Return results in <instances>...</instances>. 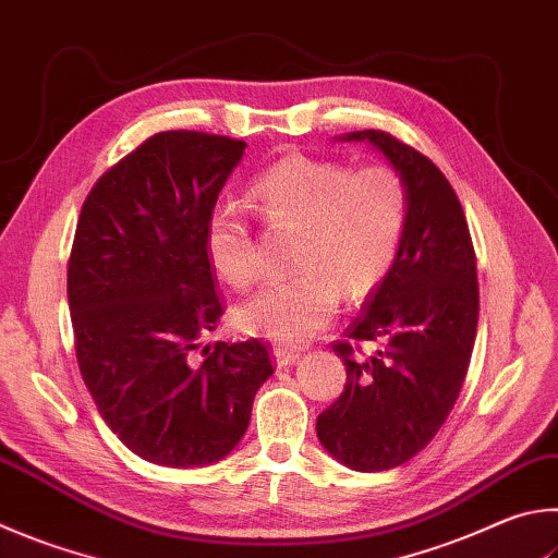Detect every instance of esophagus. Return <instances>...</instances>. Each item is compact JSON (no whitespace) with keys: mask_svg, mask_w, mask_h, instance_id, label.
Masks as SVG:
<instances>
[{"mask_svg":"<svg viewBox=\"0 0 558 558\" xmlns=\"http://www.w3.org/2000/svg\"><path fill=\"white\" fill-rule=\"evenodd\" d=\"M272 353H276V361H278L280 368L292 366V363H295L302 356L298 349H288V347H276V349H272Z\"/></svg>","mask_w":558,"mask_h":558,"instance_id":"esophagus-1","label":"esophagus"}]
</instances>
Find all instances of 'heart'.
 <instances>
[{"instance_id": "1", "label": "heart", "mask_w": 558, "mask_h": 558, "mask_svg": "<svg viewBox=\"0 0 558 558\" xmlns=\"http://www.w3.org/2000/svg\"><path fill=\"white\" fill-rule=\"evenodd\" d=\"M248 197L268 227L298 229L295 276L236 310L241 331L276 343H305L329 327L341 298H371L390 276L410 219L408 185L388 163L351 168L331 158L286 156L251 180ZM205 248L231 288L256 286L258 246L241 211H211Z\"/></svg>"}]
</instances>
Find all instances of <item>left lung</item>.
Segmentation results:
<instances>
[{
	"instance_id": "1",
	"label": "left lung",
	"mask_w": 558,
	"mask_h": 558,
	"mask_svg": "<svg viewBox=\"0 0 558 558\" xmlns=\"http://www.w3.org/2000/svg\"><path fill=\"white\" fill-rule=\"evenodd\" d=\"M402 175L410 219L398 260L331 341L347 385L317 417L322 447L353 471H388L437 437L459 398L478 329V278L469 225L451 182L388 131H353ZM379 343L366 357L362 343Z\"/></svg>"
}]
</instances>
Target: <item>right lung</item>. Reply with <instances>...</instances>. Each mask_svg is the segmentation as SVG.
Here are the masks:
<instances>
[{
	"label": "right lung",
	"instance_id": "obj_1",
	"mask_svg": "<svg viewBox=\"0 0 558 558\" xmlns=\"http://www.w3.org/2000/svg\"><path fill=\"white\" fill-rule=\"evenodd\" d=\"M246 141L160 131L95 182L68 258L75 356L107 427L141 459L209 465L272 376L263 339L192 351L225 314L205 229Z\"/></svg>",
	"mask_w": 558,
	"mask_h": 558
}]
</instances>
